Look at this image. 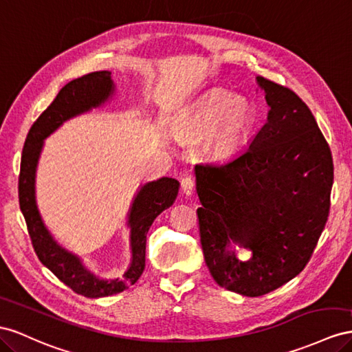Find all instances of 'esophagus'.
Segmentation results:
<instances>
[{"label": "esophagus", "mask_w": 352, "mask_h": 352, "mask_svg": "<svg viewBox=\"0 0 352 352\" xmlns=\"http://www.w3.org/2000/svg\"><path fill=\"white\" fill-rule=\"evenodd\" d=\"M182 191L185 195H192L195 191V182L191 176H186L182 179Z\"/></svg>", "instance_id": "obj_1"}]
</instances>
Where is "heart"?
Returning <instances> with one entry per match:
<instances>
[{"instance_id": "b5f03b06", "label": "heart", "mask_w": 352, "mask_h": 352, "mask_svg": "<svg viewBox=\"0 0 352 352\" xmlns=\"http://www.w3.org/2000/svg\"><path fill=\"white\" fill-rule=\"evenodd\" d=\"M254 108L245 98L226 90L206 96L186 118L182 133L204 139V148L214 157L231 155L254 124Z\"/></svg>"}]
</instances>
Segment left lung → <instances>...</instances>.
<instances>
[{
    "mask_svg": "<svg viewBox=\"0 0 352 352\" xmlns=\"http://www.w3.org/2000/svg\"><path fill=\"white\" fill-rule=\"evenodd\" d=\"M268 120L245 149L221 164H197L204 261L221 287L262 296L305 268L324 230L333 158L296 93L256 77ZM231 243L252 253L239 261Z\"/></svg>",
    "mask_w": 352,
    "mask_h": 352,
    "instance_id": "1",
    "label": "left lung"
}]
</instances>
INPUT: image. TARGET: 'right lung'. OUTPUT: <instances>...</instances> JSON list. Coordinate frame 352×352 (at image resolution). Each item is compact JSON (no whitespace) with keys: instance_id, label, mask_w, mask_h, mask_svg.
<instances>
[{"instance_id":"1","label":"right lung","mask_w":352,"mask_h":352,"mask_svg":"<svg viewBox=\"0 0 352 352\" xmlns=\"http://www.w3.org/2000/svg\"><path fill=\"white\" fill-rule=\"evenodd\" d=\"M113 82L109 71H99L72 80L62 87L58 96L50 103L28 133L21 160L19 175V204L26 221L34 250L44 267L75 293L85 298H105L126 290L135 284L145 270L146 234L155 217L175 203L179 182L172 177H161L148 182L139 189L129 212L127 225L130 228L131 261L121 278L100 280L81 263L78 256L65 250L54 241L47 230L35 199V172L44 139L59 129L65 121L98 108L113 93Z\"/></svg>"}]
</instances>
